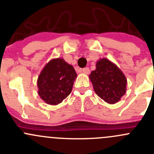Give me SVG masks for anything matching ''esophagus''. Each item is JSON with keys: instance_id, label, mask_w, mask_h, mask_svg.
<instances>
[{"instance_id": "obj_1", "label": "esophagus", "mask_w": 154, "mask_h": 154, "mask_svg": "<svg viewBox=\"0 0 154 154\" xmlns=\"http://www.w3.org/2000/svg\"><path fill=\"white\" fill-rule=\"evenodd\" d=\"M82 72L85 74H89L90 72V69H89L88 67H85V68L82 69Z\"/></svg>"}]
</instances>
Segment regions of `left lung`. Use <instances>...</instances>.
<instances>
[{
  "label": "left lung",
  "mask_w": 154,
  "mask_h": 154,
  "mask_svg": "<svg viewBox=\"0 0 154 154\" xmlns=\"http://www.w3.org/2000/svg\"><path fill=\"white\" fill-rule=\"evenodd\" d=\"M95 93L109 104L121 100L126 92L127 79L115 63L106 58L97 62L96 69L89 75Z\"/></svg>",
  "instance_id": "left-lung-1"
}]
</instances>
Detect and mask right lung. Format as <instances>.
I'll return each instance as SVG.
<instances>
[{
	"label": "right lung",
	"mask_w": 154,
	"mask_h": 154,
	"mask_svg": "<svg viewBox=\"0 0 154 154\" xmlns=\"http://www.w3.org/2000/svg\"><path fill=\"white\" fill-rule=\"evenodd\" d=\"M76 77L72 66L63 58L52 59L39 74L38 94L48 104H59L71 93Z\"/></svg>",
	"instance_id": "add662e5"
}]
</instances>
